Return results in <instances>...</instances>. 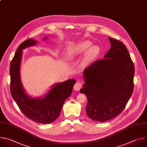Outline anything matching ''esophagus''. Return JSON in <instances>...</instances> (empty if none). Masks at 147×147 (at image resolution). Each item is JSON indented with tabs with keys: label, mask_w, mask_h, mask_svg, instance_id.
Returning <instances> with one entry per match:
<instances>
[{
	"label": "esophagus",
	"mask_w": 147,
	"mask_h": 147,
	"mask_svg": "<svg viewBox=\"0 0 147 147\" xmlns=\"http://www.w3.org/2000/svg\"><path fill=\"white\" fill-rule=\"evenodd\" d=\"M82 87V83L79 82H78L75 84V85L74 86V89L75 91H79V90H80V89H81Z\"/></svg>",
	"instance_id": "34e87169"
}]
</instances>
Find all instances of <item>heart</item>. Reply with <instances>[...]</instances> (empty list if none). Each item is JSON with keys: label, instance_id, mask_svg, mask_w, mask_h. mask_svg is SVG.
<instances>
[{"label": "heart", "instance_id": "1", "mask_svg": "<svg viewBox=\"0 0 147 147\" xmlns=\"http://www.w3.org/2000/svg\"><path fill=\"white\" fill-rule=\"evenodd\" d=\"M92 45V43L89 41L84 42L82 45L71 50L69 52L68 55L72 58L75 56L78 55L79 54L86 51ZM100 53V48L97 46H92L89 50H88L86 55V62L89 63L93 60L94 58L98 54Z\"/></svg>", "mask_w": 147, "mask_h": 147}]
</instances>
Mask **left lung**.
<instances>
[{
	"instance_id": "obj_1",
	"label": "left lung",
	"mask_w": 147,
	"mask_h": 147,
	"mask_svg": "<svg viewBox=\"0 0 147 147\" xmlns=\"http://www.w3.org/2000/svg\"><path fill=\"white\" fill-rule=\"evenodd\" d=\"M109 40L111 47L105 58L84 70L85 83L80 90L87 98V116L102 122L122 112L134 89V66L126 46L112 38Z\"/></svg>"
}]
</instances>
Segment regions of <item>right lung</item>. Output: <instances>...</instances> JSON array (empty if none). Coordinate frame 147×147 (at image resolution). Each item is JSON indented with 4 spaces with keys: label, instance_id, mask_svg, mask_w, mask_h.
<instances>
[{
    "label": "right lung",
    "instance_id": "obj_1",
    "mask_svg": "<svg viewBox=\"0 0 147 147\" xmlns=\"http://www.w3.org/2000/svg\"><path fill=\"white\" fill-rule=\"evenodd\" d=\"M36 43L35 40L29 39L17 48L10 66V92L20 109L28 118L40 123H50L60 116L63 104L71 94L76 81L71 79L56 84L43 98H31L25 94L20 76L22 50Z\"/></svg>",
    "mask_w": 147,
    "mask_h": 147
}]
</instances>
